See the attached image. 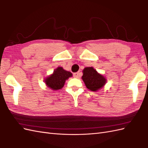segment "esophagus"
I'll list each match as a JSON object with an SVG mask.
<instances>
[{
  "instance_id": "esophagus-1",
  "label": "esophagus",
  "mask_w": 148,
  "mask_h": 148,
  "mask_svg": "<svg viewBox=\"0 0 148 148\" xmlns=\"http://www.w3.org/2000/svg\"><path fill=\"white\" fill-rule=\"evenodd\" d=\"M80 75V73H79V72H77V73H75L73 74V76L75 77V78H77L79 77Z\"/></svg>"
}]
</instances>
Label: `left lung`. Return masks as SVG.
<instances>
[{
	"instance_id": "8db88e82",
	"label": "left lung",
	"mask_w": 148,
	"mask_h": 148,
	"mask_svg": "<svg viewBox=\"0 0 148 148\" xmlns=\"http://www.w3.org/2000/svg\"><path fill=\"white\" fill-rule=\"evenodd\" d=\"M82 79L86 86L92 91H97L105 84L106 79L103 75L99 74L93 67H85L83 71Z\"/></svg>"
}]
</instances>
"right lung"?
Segmentation results:
<instances>
[{"instance_id":"add662e5","label":"right lung","mask_w":148,"mask_h":148,"mask_svg":"<svg viewBox=\"0 0 148 148\" xmlns=\"http://www.w3.org/2000/svg\"><path fill=\"white\" fill-rule=\"evenodd\" d=\"M73 74L71 72L64 70L62 67H58L54 70L52 74L45 79L44 81L51 90H58L62 88L65 82Z\"/></svg>"}]
</instances>
